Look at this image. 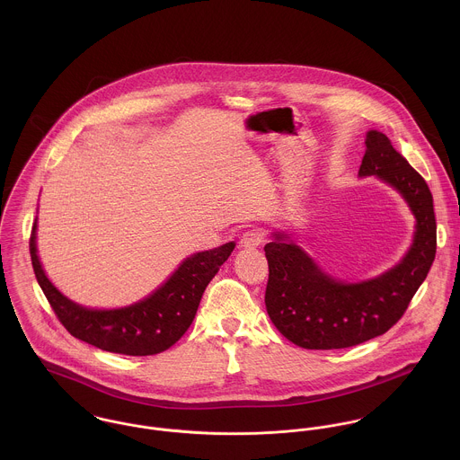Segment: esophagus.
I'll list each match as a JSON object with an SVG mask.
<instances>
[{
    "instance_id": "1",
    "label": "esophagus",
    "mask_w": 460,
    "mask_h": 460,
    "mask_svg": "<svg viewBox=\"0 0 460 460\" xmlns=\"http://www.w3.org/2000/svg\"><path fill=\"white\" fill-rule=\"evenodd\" d=\"M263 243V234L261 230H248L241 237V248L244 250H255Z\"/></svg>"
}]
</instances>
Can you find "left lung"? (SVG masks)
<instances>
[{
  "instance_id": "left-lung-1",
  "label": "left lung",
  "mask_w": 460,
  "mask_h": 460,
  "mask_svg": "<svg viewBox=\"0 0 460 460\" xmlns=\"http://www.w3.org/2000/svg\"><path fill=\"white\" fill-rule=\"evenodd\" d=\"M359 179L377 177L407 203L414 216L405 255L385 272L359 281L326 272L290 234L272 232L265 244L269 281L265 308L276 329L303 349H345L385 334L403 315L436 257V216L423 177L396 152L388 136L365 137Z\"/></svg>"
}]
</instances>
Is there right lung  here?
<instances>
[{
	"label": "right lung",
	"instance_id": "right-lung-1",
	"mask_svg": "<svg viewBox=\"0 0 460 460\" xmlns=\"http://www.w3.org/2000/svg\"><path fill=\"white\" fill-rule=\"evenodd\" d=\"M235 243L198 252L146 297L120 308H88L64 296L48 278L37 250V219L30 253L37 281L66 331L93 347L126 356H152L170 349L191 326L198 305Z\"/></svg>",
	"mask_w": 460,
	"mask_h": 460
}]
</instances>
